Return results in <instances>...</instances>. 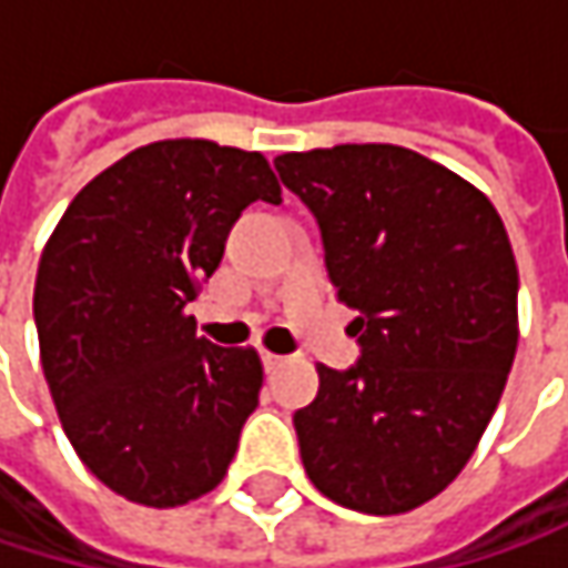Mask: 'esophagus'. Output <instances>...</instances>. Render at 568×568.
I'll return each instance as SVG.
<instances>
[{"label": "esophagus", "mask_w": 568, "mask_h": 568, "mask_svg": "<svg viewBox=\"0 0 568 568\" xmlns=\"http://www.w3.org/2000/svg\"><path fill=\"white\" fill-rule=\"evenodd\" d=\"M260 358H263V368H266V372H276V368H283L285 365L283 355H273V352H263Z\"/></svg>", "instance_id": "34e87169"}]
</instances>
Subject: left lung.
<instances>
[{
    "mask_svg": "<svg viewBox=\"0 0 568 568\" xmlns=\"http://www.w3.org/2000/svg\"><path fill=\"white\" fill-rule=\"evenodd\" d=\"M276 171L318 220L362 345L348 372L318 365L292 417L305 474L348 510H414L467 467L513 368L507 226L474 183L395 144L280 154Z\"/></svg>",
    "mask_w": 568,
    "mask_h": 568,
    "instance_id": "8db88e82",
    "label": "left lung"
}]
</instances>
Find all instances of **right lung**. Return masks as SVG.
<instances>
[{
  "instance_id": "1",
  "label": "right lung",
  "mask_w": 568,
  "mask_h": 568,
  "mask_svg": "<svg viewBox=\"0 0 568 568\" xmlns=\"http://www.w3.org/2000/svg\"><path fill=\"white\" fill-rule=\"evenodd\" d=\"M256 200L283 203L260 151L158 141L98 173L42 250L32 308L58 420L131 504L210 494L260 404L256 348H220L186 315Z\"/></svg>"
}]
</instances>
